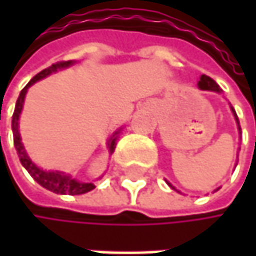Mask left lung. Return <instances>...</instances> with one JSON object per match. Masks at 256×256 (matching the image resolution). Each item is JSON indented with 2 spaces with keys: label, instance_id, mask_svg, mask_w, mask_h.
<instances>
[{
  "label": "left lung",
  "instance_id": "obj_1",
  "mask_svg": "<svg viewBox=\"0 0 256 256\" xmlns=\"http://www.w3.org/2000/svg\"><path fill=\"white\" fill-rule=\"evenodd\" d=\"M198 87L202 88V90H214V92H221V88H220V86L212 80L210 77H208V76H202L200 78V81H198ZM232 112H234V110H232ZM234 116H236V112H234ZM236 120H237V117H236ZM237 123H238V120H237ZM240 130V128H238ZM170 185V184H169ZM172 186V185H170Z\"/></svg>",
  "mask_w": 256,
  "mask_h": 256
}]
</instances>
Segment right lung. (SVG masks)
<instances>
[{
  "label": "right lung",
  "mask_w": 256,
  "mask_h": 256,
  "mask_svg": "<svg viewBox=\"0 0 256 256\" xmlns=\"http://www.w3.org/2000/svg\"><path fill=\"white\" fill-rule=\"evenodd\" d=\"M72 65L71 60H62V62H58V64H53L52 66L42 70L41 72H38L35 77L32 78L25 87L22 88L19 98H18V102H16V108H14V112H13V120H12V128H13V140H14V146H16V151H18V156H19V160L22 163V166L25 168L26 170L29 172V175L35 179L41 186L53 191V192H58V194H70V196H78V194H84V192H88L94 188V184L92 182H78L77 179L71 178L70 175H65L62 172H46L40 168H36L30 158L28 157L25 148L20 142V133H19V116L22 112V108H24V100H25V94L29 88V86H32L35 81L41 80V78L50 76L52 72L58 71V70H62V68H66ZM116 148V138H112L110 140V151L112 152Z\"/></svg>",
  "instance_id": "add662e5"
}]
</instances>
